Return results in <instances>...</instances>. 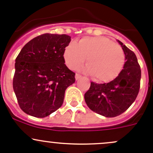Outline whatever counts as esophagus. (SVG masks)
<instances>
[{"mask_svg":"<svg viewBox=\"0 0 153 153\" xmlns=\"http://www.w3.org/2000/svg\"><path fill=\"white\" fill-rule=\"evenodd\" d=\"M81 78V75H80V74H78V73L75 74V79L78 80V79H80Z\"/></svg>","mask_w":153,"mask_h":153,"instance_id":"esophagus-1","label":"esophagus"}]
</instances>
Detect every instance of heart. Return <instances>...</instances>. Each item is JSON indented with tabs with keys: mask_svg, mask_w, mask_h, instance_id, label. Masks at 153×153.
<instances>
[{
	"mask_svg": "<svg viewBox=\"0 0 153 153\" xmlns=\"http://www.w3.org/2000/svg\"><path fill=\"white\" fill-rule=\"evenodd\" d=\"M86 58V72L101 82H109L117 78L125 63L122 48L103 36L84 37L78 44L69 43L64 49V62L72 70L82 65Z\"/></svg>",
	"mask_w": 153,
	"mask_h": 153,
	"instance_id": "heart-1",
	"label": "heart"
}]
</instances>
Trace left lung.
Segmentation results:
<instances>
[{
  "mask_svg": "<svg viewBox=\"0 0 153 153\" xmlns=\"http://www.w3.org/2000/svg\"><path fill=\"white\" fill-rule=\"evenodd\" d=\"M125 55L124 69L117 78L109 83L91 82L84 94L88 107L93 112L107 117L118 116L124 112L136 99L140 89L141 72L136 55L118 40Z\"/></svg>",
  "mask_w": 153,
  "mask_h": 153,
  "instance_id": "left-lung-1",
  "label": "left lung"
}]
</instances>
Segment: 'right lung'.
Segmentation results:
<instances>
[{
  "instance_id": "right-lung-1",
  "label": "right lung",
  "mask_w": 153,
  "mask_h": 153,
  "mask_svg": "<svg viewBox=\"0 0 153 153\" xmlns=\"http://www.w3.org/2000/svg\"><path fill=\"white\" fill-rule=\"evenodd\" d=\"M67 35L46 33L29 41L15 59L13 89L25 113L44 118L62 105L75 73L64 64Z\"/></svg>"
}]
</instances>
